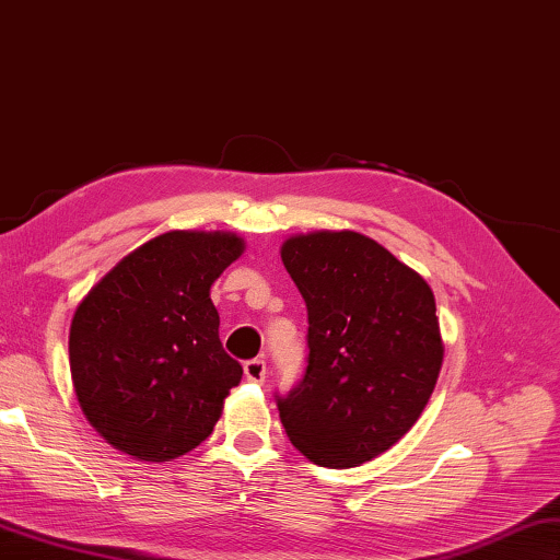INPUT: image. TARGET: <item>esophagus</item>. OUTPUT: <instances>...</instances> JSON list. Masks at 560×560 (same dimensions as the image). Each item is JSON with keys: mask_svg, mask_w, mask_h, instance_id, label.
I'll use <instances>...</instances> for the list:
<instances>
[{"mask_svg": "<svg viewBox=\"0 0 560 560\" xmlns=\"http://www.w3.org/2000/svg\"><path fill=\"white\" fill-rule=\"evenodd\" d=\"M244 373H246V380H250V383H262V380H266V361H260V358L246 361Z\"/></svg>", "mask_w": 560, "mask_h": 560, "instance_id": "1", "label": "esophagus"}]
</instances>
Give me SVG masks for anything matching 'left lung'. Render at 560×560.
Wrapping results in <instances>:
<instances>
[{
    "label": "left lung",
    "instance_id": "left-lung-1",
    "mask_svg": "<svg viewBox=\"0 0 560 560\" xmlns=\"http://www.w3.org/2000/svg\"><path fill=\"white\" fill-rule=\"evenodd\" d=\"M307 304V371L278 395L294 448L324 468H353L395 446L434 393L444 361L424 278L355 231L282 244Z\"/></svg>",
    "mask_w": 560,
    "mask_h": 560
}]
</instances>
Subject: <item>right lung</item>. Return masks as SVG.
I'll return each mask as SVG.
<instances>
[{"instance_id": "add662e5", "label": "right lung", "mask_w": 560, "mask_h": 560, "mask_svg": "<svg viewBox=\"0 0 560 560\" xmlns=\"http://www.w3.org/2000/svg\"><path fill=\"white\" fill-rule=\"evenodd\" d=\"M236 234L171 231L104 276L70 324V373L90 424L129 456L171 460L212 434L244 368L219 341L212 282Z\"/></svg>"}]
</instances>
